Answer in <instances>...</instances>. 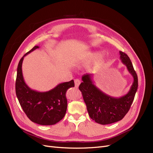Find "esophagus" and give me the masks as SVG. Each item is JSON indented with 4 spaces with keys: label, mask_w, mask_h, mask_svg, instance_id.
I'll return each mask as SVG.
<instances>
[{
    "label": "esophagus",
    "mask_w": 153,
    "mask_h": 153,
    "mask_svg": "<svg viewBox=\"0 0 153 153\" xmlns=\"http://www.w3.org/2000/svg\"><path fill=\"white\" fill-rule=\"evenodd\" d=\"M80 83H81V81L79 80V79H75V87L76 88L78 87V86L80 84Z\"/></svg>",
    "instance_id": "obj_1"
}]
</instances>
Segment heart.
<instances>
[{
  "label": "heart",
  "mask_w": 153,
  "mask_h": 153,
  "mask_svg": "<svg viewBox=\"0 0 153 153\" xmlns=\"http://www.w3.org/2000/svg\"><path fill=\"white\" fill-rule=\"evenodd\" d=\"M97 55H99V54H94V56H97Z\"/></svg>",
  "instance_id": "b5f03b06"
}]
</instances>
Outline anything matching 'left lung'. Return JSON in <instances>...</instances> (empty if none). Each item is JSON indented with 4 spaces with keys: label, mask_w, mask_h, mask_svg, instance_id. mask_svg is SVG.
<instances>
[{
    "label": "left lung",
    "mask_w": 153,
    "mask_h": 153,
    "mask_svg": "<svg viewBox=\"0 0 153 153\" xmlns=\"http://www.w3.org/2000/svg\"><path fill=\"white\" fill-rule=\"evenodd\" d=\"M120 59L134 78L130 91L125 96L118 98L108 96L94 85L92 75L85 74L79 86L87 111L91 118L97 123L108 125L122 120L128 113L134 99L138 87V78L129 57L120 51Z\"/></svg>",
    "instance_id": "1"
}]
</instances>
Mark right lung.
<instances>
[{"label":"right lung","mask_w":153,"mask_h":153,"mask_svg":"<svg viewBox=\"0 0 153 153\" xmlns=\"http://www.w3.org/2000/svg\"><path fill=\"white\" fill-rule=\"evenodd\" d=\"M35 46L20 59L16 80V94L24 112L35 123L52 125L64 118L67 109L66 93L68 88L75 87L74 81L61 83L47 92H38L31 89L24 81L22 63L24 57L36 49Z\"/></svg>","instance_id":"1"}]
</instances>
